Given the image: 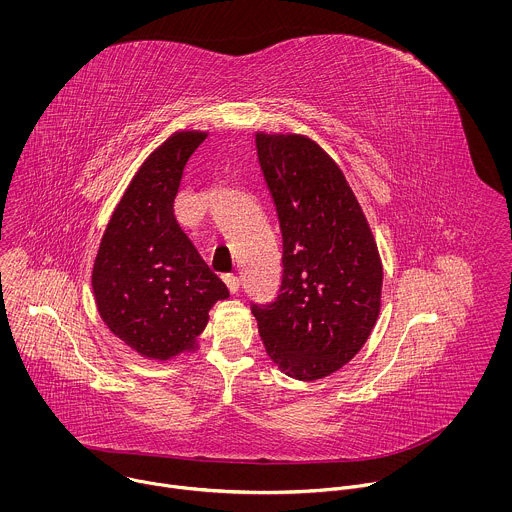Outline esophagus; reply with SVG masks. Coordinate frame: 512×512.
<instances>
[{
  "instance_id": "obj_1",
  "label": "esophagus",
  "mask_w": 512,
  "mask_h": 512,
  "mask_svg": "<svg viewBox=\"0 0 512 512\" xmlns=\"http://www.w3.org/2000/svg\"><path fill=\"white\" fill-rule=\"evenodd\" d=\"M222 280H224V284H226V288H228L230 292H238V288H240V280H238V276H234V274H224V276H222Z\"/></svg>"
}]
</instances>
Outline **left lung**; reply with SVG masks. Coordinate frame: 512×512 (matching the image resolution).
I'll list each match as a JSON object with an SVG mask.
<instances>
[{
    "label": "left lung",
    "mask_w": 512,
    "mask_h": 512,
    "mask_svg": "<svg viewBox=\"0 0 512 512\" xmlns=\"http://www.w3.org/2000/svg\"><path fill=\"white\" fill-rule=\"evenodd\" d=\"M258 161L284 240L280 293L252 303L270 359L317 380L366 343L382 292V264L365 213L339 165L313 140L256 134Z\"/></svg>",
    "instance_id": "1"
}]
</instances>
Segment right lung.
<instances>
[{
	"instance_id": "1",
	"label": "right lung",
	"mask_w": 512,
	"mask_h": 512,
	"mask_svg": "<svg viewBox=\"0 0 512 512\" xmlns=\"http://www.w3.org/2000/svg\"><path fill=\"white\" fill-rule=\"evenodd\" d=\"M205 140L207 132H175L147 157L94 260L92 290L102 321L146 359L193 351L211 307L228 297L173 213L183 169Z\"/></svg>"
}]
</instances>
